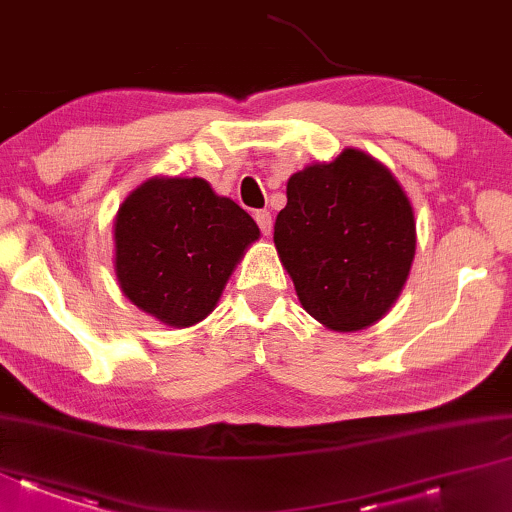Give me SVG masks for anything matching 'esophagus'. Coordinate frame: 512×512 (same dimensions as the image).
Wrapping results in <instances>:
<instances>
[{"mask_svg": "<svg viewBox=\"0 0 512 512\" xmlns=\"http://www.w3.org/2000/svg\"><path fill=\"white\" fill-rule=\"evenodd\" d=\"M255 220H257V224H260L262 234H264V236H269V234H271V224H274V220H271V213H269V210H257V213H255Z\"/></svg>", "mask_w": 512, "mask_h": 512, "instance_id": "esophagus-1", "label": "esophagus"}]
</instances>
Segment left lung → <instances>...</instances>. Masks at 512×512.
Returning <instances> with one entry per match:
<instances>
[{"mask_svg": "<svg viewBox=\"0 0 512 512\" xmlns=\"http://www.w3.org/2000/svg\"><path fill=\"white\" fill-rule=\"evenodd\" d=\"M274 243L304 311L335 332L365 330L403 292L417 252L410 196L379 159L346 147L288 180Z\"/></svg>", "mask_w": 512, "mask_h": 512, "instance_id": "1", "label": "left lung"}]
</instances>
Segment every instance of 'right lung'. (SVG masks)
Instances as JSON below:
<instances>
[{
    "label": "right lung",
    "instance_id": "1",
    "mask_svg": "<svg viewBox=\"0 0 512 512\" xmlns=\"http://www.w3.org/2000/svg\"><path fill=\"white\" fill-rule=\"evenodd\" d=\"M112 238L121 292L182 330L215 309L260 227L203 177L156 175L121 203Z\"/></svg>",
    "mask_w": 512,
    "mask_h": 512
}]
</instances>
